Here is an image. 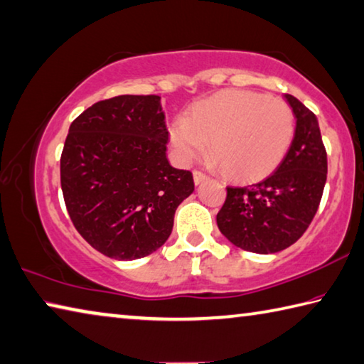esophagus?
<instances>
[{"instance_id":"obj_1","label":"esophagus","mask_w":364,"mask_h":364,"mask_svg":"<svg viewBox=\"0 0 364 364\" xmlns=\"http://www.w3.org/2000/svg\"><path fill=\"white\" fill-rule=\"evenodd\" d=\"M194 183L196 184H200L202 181H205V180H208V176L203 173V171H200V170H194Z\"/></svg>"}]
</instances>
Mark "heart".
Returning <instances> with one entry per match:
<instances>
[{"label": "heart", "mask_w": 364, "mask_h": 364, "mask_svg": "<svg viewBox=\"0 0 364 364\" xmlns=\"http://www.w3.org/2000/svg\"><path fill=\"white\" fill-rule=\"evenodd\" d=\"M289 105L255 92H228L202 102L189 117H178L170 141L178 161L188 164L207 153L239 180H257L279 167L294 136Z\"/></svg>", "instance_id": "1"}]
</instances>
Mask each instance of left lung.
<instances>
[{"mask_svg":"<svg viewBox=\"0 0 364 364\" xmlns=\"http://www.w3.org/2000/svg\"><path fill=\"white\" fill-rule=\"evenodd\" d=\"M285 98L296 116L287 156L264 180L228 186L216 215L221 234L251 253H277L299 240L318 210L326 183L328 157L316 116L296 97Z\"/></svg>","mask_w":364,"mask_h":364,"instance_id":"8db88e82","label":"left lung"}]
</instances>
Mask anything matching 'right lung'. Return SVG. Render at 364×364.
<instances>
[{"label": "right lung", "mask_w": 364, "mask_h": 364, "mask_svg": "<svg viewBox=\"0 0 364 364\" xmlns=\"http://www.w3.org/2000/svg\"><path fill=\"white\" fill-rule=\"evenodd\" d=\"M159 95H117L92 105L70 125L60 183L82 239L119 261L161 248L175 211L193 194L189 170L170 165Z\"/></svg>", "instance_id": "right-lung-1"}]
</instances>
